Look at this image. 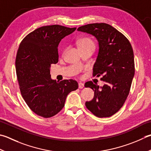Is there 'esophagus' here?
Wrapping results in <instances>:
<instances>
[{
    "mask_svg": "<svg viewBox=\"0 0 151 151\" xmlns=\"http://www.w3.org/2000/svg\"><path fill=\"white\" fill-rule=\"evenodd\" d=\"M84 87V84L83 83H82V82H79L78 83V88L80 89H82Z\"/></svg>",
    "mask_w": 151,
    "mask_h": 151,
    "instance_id": "1",
    "label": "esophagus"
}]
</instances>
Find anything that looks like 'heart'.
I'll use <instances>...</instances> for the list:
<instances>
[{
  "instance_id": "heart-1",
  "label": "heart",
  "mask_w": 151,
  "mask_h": 151,
  "mask_svg": "<svg viewBox=\"0 0 151 151\" xmlns=\"http://www.w3.org/2000/svg\"><path fill=\"white\" fill-rule=\"evenodd\" d=\"M78 47L81 50L86 48H93L95 49V44L90 38H84L78 42Z\"/></svg>"
}]
</instances>
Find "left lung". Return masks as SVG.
<instances>
[{
  "label": "left lung",
  "instance_id": "left-lung-1",
  "mask_svg": "<svg viewBox=\"0 0 151 151\" xmlns=\"http://www.w3.org/2000/svg\"><path fill=\"white\" fill-rule=\"evenodd\" d=\"M78 31L96 38L99 52L93 68V76H102L103 87L91 81L85 87L94 91L92 100L86 107L95 116L109 117L122 107L129 93L135 73L134 55L130 42L124 35L105 23L80 27Z\"/></svg>",
  "mask_w": 151,
  "mask_h": 151
}]
</instances>
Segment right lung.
Segmentation results:
<instances>
[{
	"mask_svg": "<svg viewBox=\"0 0 151 151\" xmlns=\"http://www.w3.org/2000/svg\"><path fill=\"white\" fill-rule=\"evenodd\" d=\"M76 27L53 25L35 29L20 43L16 59L19 89L27 105L38 116L50 118L60 112L70 91L78 88L73 79L60 82L50 75L52 64L58 62V45Z\"/></svg>",
	"mask_w": 151,
	"mask_h": 151,
	"instance_id": "right-lung-1",
	"label": "right lung"
}]
</instances>
